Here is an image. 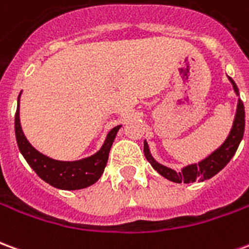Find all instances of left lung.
<instances>
[{
    "label": "left lung",
    "instance_id": "1",
    "mask_svg": "<svg viewBox=\"0 0 249 249\" xmlns=\"http://www.w3.org/2000/svg\"><path fill=\"white\" fill-rule=\"evenodd\" d=\"M228 80L233 87L236 96H239V89H237V85L235 84V81L231 77H228ZM244 126H246V112H244L243 101L239 98L237 100L235 120H233V124H232L228 137L225 139L224 142L216 151L212 152L208 157H205L204 160L198 161L197 164H189L187 167H184L181 171L176 172V171L162 165V164H160L153 159L146 140L144 141V155H145L146 160L151 162L153 169L160 173L162 178H168L169 181L185 184L195 183V181H200V180L203 181V180H207V178H213L216 173H219L231 161V159L236 153L241 139H243Z\"/></svg>",
    "mask_w": 249,
    "mask_h": 249
}]
</instances>
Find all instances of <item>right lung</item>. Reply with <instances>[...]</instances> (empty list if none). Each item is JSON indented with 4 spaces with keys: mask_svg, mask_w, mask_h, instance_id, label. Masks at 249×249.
Segmentation results:
<instances>
[{
    "mask_svg": "<svg viewBox=\"0 0 249 249\" xmlns=\"http://www.w3.org/2000/svg\"><path fill=\"white\" fill-rule=\"evenodd\" d=\"M21 96V93H19ZM19 96L18 107L14 119V129H16V140L17 145L30 168L40 176L45 183L51 184L52 187L65 191H74L82 188L90 187L97 181L104 173V169L108 162L109 151L112 148L117 132L121 125L114 126L107 135L103 146L94 155L76 161H60L42 155L30 144L25 137L21 123H19Z\"/></svg>",
    "mask_w": 249,
    "mask_h": 249,
    "instance_id": "obj_1",
    "label": "right lung"
}]
</instances>
